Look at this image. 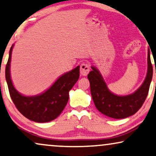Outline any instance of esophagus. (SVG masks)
I'll use <instances>...</instances> for the list:
<instances>
[{"instance_id":"1","label":"esophagus","mask_w":156,"mask_h":156,"mask_svg":"<svg viewBox=\"0 0 156 156\" xmlns=\"http://www.w3.org/2000/svg\"><path fill=\"white\" fill-rule=\"evenodd\" d=\"M89 71H90V66H89L88 63H83L80 65V72L82 76H87V75L88 74Z\"/></svg>"}]
</instances>
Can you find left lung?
<instances>
[{
	"label": "left lung",
	"instance_id": "obj_1",
	"mask_svg": "<svg viewBox=\"0 0 156 156\" xmlns=\"http://www.w3.org/2000/svg\"><path fill=\"white\" fill-rule=\"evenodd\" d=\"M89 73L90 93L96 108L108 117L120 119L133 115L140 108L148 94L153 77V66L151 61L150 50L148 53V73L145 81L134 93L126 96H118L107 88L100 72L94 67Z\"/></svg>",
	"mask_w": 156,
	"mask_h": 156
}]
</instances>
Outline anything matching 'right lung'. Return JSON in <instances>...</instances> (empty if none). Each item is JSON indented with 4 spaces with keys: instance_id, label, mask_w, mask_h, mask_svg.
<instances>
[{
    "instance_id": "obj_1",
    "label": "right lung",
    "mask_w": 156,
    "mask_h": 156,
    "mask_svg": "<svg viewBox=\"0 0 156 156\" xmlns=\"http://www.w3.org/2000/svg\"><path fill=\"white\" fill-rule=\"evenodd\" d=\"M13 46L10 49L5 66V79L10 98L16 108L28 119L38 123H45L55 119L66 107L69 98V91L79 78L80 67L77 66L60 77L42 94L32 97L24 96L16 90L10 78V63Z\"/></svg>"
}]
</instances>
